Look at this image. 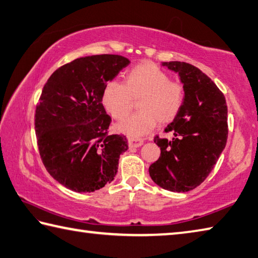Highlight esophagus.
Wrapping results in <instances>:
<instances>
[{"mask_svg": "<svg viewBox=\"0 0 258 258\" xmlns=\"http://www.w3.org/2000/svg\"><path fill=\"white\" fill-rule=\"evenodd\" d=\"M143 144V140L139 138H128V147L130 148H139Z\"/></svg>", "mask_w": 258, "mask_h": 258, "instance_id": "34e87169", "label": "esophagus"}]
</instances>
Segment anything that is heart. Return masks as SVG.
Returning a JSON list of instances; mask_svg holds the SVG:
<instances>
[{
	"mask_svg": "<svg viewBox=\"0 0 258 258\" xmlns=\"http://www.w3.org/2000/svg\"><path fill=\"white\" fill-rule=\"evenodd\" d=\"M138 102V113L117 126V130L131 137H141L156 127L158 123L174 120L185 101V88L171 81L170 77L156 64L143 62L130 69L124 84L109 82L102 91V105L110 116L123 120Z\"/></svg>",
	"mask_w": 258,
	"mask_h": 258,
	"instance_id": "1",
	"label": "heart"
}]
</instances>
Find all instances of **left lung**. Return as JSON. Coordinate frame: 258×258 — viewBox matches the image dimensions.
Instances as JSON below:
<instances>
[{
  "label": "left lung",
  "instance_id": "1",
  "mask_svg": "<svg viewBox=\"0 0 258 258\" xmlns=\"http://www.w3.org/2000/svg\"><path fill=\"white\" fill-rule=\"evenodd\" d=\"M161 65L178 73L185 101L165 128L174 138H154L161 153L149 167V174L161 188L185 193L202 184L226 147L228 107L215 83L194 65L178 60Z\"/></svg>",
  "mask_w": 258,
  "mask_h": 258
}]
</instances>
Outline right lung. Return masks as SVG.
Instances as JSON below:
<instances>
[{"mask_svg":"<svg viewBox=\"0 0 258 258\" xmlns=\"http://www.w3.org/2000/svg\"><path fill=\"white\" fill-rule=\"evenodd\" d=\"M128 64L120 55L84 56L45 84L35 115L37 143L49 175L69 189L91 193L114 180L127 140L108 134L102 91Z\"/></svg>","mask_w":258,"mask_h":258,"instance_id":"1","label":"right lung"}]
</instances>
